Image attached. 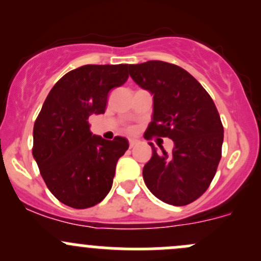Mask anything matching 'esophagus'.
Returning <instances> with one entry per match:
<instances>
[{
  "label": "esophagus",
  "instance_id": "obj_1",
  "mask_svg": "<svg viewBox=\"0 0 261 261\" xmlns=\"http://www.w3.org/2000/svg\"><path fill=\"white\" fill-rule=\"evenodd\" d=\"M136 144H138V140H135V139H130V140H128V145H130V147H134Z\"/></svg>",
  "mask_w": 261,
  "mask_h": 261
}]
</instances>
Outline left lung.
Returning <instances> with one entry per match:
<instances>
[{"instance_id": "8db88e82", "label": "left lung", "mask_w": 261, "mask_h": 261, "mask_svg": "<svg viewBox=\"0 0 261 261\" xmlns=\"http://www.w3.org/2000/svg\"><path fill=\"white\" fill-rule=\"evenodd\" d=\"M130 77L152 94V121L144 135L169 138L168 154L149 143L152 156L143 169L149 191L160 201L186 206L202 196L221 160L223 126L211 96L183 68L160 60L128 65Z\"/></svg>"}]
</instances>
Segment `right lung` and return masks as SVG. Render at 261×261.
<instances>
[{
  "mask_svg": "<svg viewBox=\"0 0 261 261\" xmlns=\"http://www.w3.org/2000/svg\"><path fill=\"white\" fill-rule=\"evenodd\" d=\"M128 64H88L70 70L49 92L34 125L33 155L53 196L77 210L111 191L125 138L92 135L88 118L105 114L107 96L128 78Z\"/></svg>",
  "mask_w": 261,
  "mask_h": 261,
  "instance_id": "obj_1",
  "label": "right lung"
}]
</instances>
